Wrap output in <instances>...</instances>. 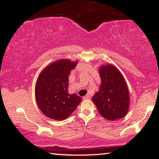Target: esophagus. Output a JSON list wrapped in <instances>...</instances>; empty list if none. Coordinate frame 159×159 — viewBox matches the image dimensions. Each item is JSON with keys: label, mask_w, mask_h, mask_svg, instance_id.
<instances>
[{"label": "esophagus", "mask_w": 159, "mask_h": 159, "mask_svg": "<svg viewBox=\"0 0 159 159\" xmlns=\"http://www.w3.org/2000/svg\"><path fill=\"white\" fill-rule=\"evenodd\" d=\"M89 98H90V95H89V94L86 95L85 96H84V97H83V99H89Z\"/></svg>", "instance_id": "obj_1"}]
</instances>
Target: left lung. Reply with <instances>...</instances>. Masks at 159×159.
<instances>
[{"label":"left lung","mask_w":159,"mask_h":159,"mask_svg":"<svg viewBox=\"0 0 159 159\" xmlns=\"http://www.w3.org/2000/svg\"><path fill=\"white\" fill-rule=\"evenodd\" d=\"M101 84L93 101L99 114L106 119L115 121L127 114L129 106V90L125 78L113 65L101 66L99 69Z\"/></svg>","instance_id":"8db88e82"}]
</instances>
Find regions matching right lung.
<instances>
[{"label": "right lung", "mask_w": 159, "mask_h": 159, "mask_svg": "<svg viewBox=\"0 0 159 159\" xmlns=\"http://www.w3.org/2000/svg\"><path fill=\"white\" fill-rule=\"evenodd\" d=\"M77 61H56L41 71L35 85V98L43 114L55 120H64L75 111L82 101L76 94H69L68 82L71 71Z\"/></svg>", "instance_id": "right-lung-1"}]
</instances>
